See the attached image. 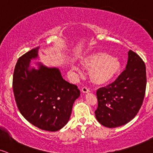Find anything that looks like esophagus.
<instances>
[{"mask_svg":"<svg viewBox=\"0 0 153 153\" xmlns=\"http://www.w3.org/2000/svg\"><path fill=\"white\" fill-rule=\"evenodd\" d=\"M82 91L83 92V93L86 94V93H88V92H90V90L88 89V88H86V87H83L82 88Z\"/></svg>","mask_w":153,"mask_h":153,"instance_id":"obj_1","label":"esophagus"}]
</instances>
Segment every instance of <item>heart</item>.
<instances>
[{"label":"heart","instance_id":"heart-1","mask_svg":"<svg viewBox=\"0 0 153 153\" xmlns=\"http://www.w3.org/2000/svg\"><path fill=\"white\" fill-rule=\"evenodd\" d=\"M84 69L89 71L91 82L98 86L105 85L116 78L121 70V62L118 57L111 56L106 52H96L84 56L80 60ZM74 70L78 69L72 66Z\"/></svg>","mask_w":153,"mask_h":153}]
</instances>
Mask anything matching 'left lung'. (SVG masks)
<instances>
[{"label": "left lung", "instance_id": "1", "mask_svg": "<svg viewBox=\"0 0 153 153\" xmlns=\"http://www.w3.org/2000/svg\"><path fill=\"white\" fill-rule=\"evenodd\" d=\"M126 69L106 87L97 90V120L107 128L123 126L135 118L145 97L146 67L135 52L129 50Z\"/></svg>", "mask_w": 153, "mask_h": 153}]
</instances>
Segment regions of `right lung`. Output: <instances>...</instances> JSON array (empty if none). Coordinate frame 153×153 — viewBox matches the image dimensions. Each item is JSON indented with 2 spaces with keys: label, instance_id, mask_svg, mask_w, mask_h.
<instances>
[{
  "label": "right lung",
  "instance_id": "obj_1",
  "mask_svg": "<svg viewBox=\"0 0 153 153\" xmlns=\"http://www.w3.org/2000/svg\"><path fill=\"white\" fill-rule=\"evenodd\" d=\"M36 48L19 58L14 69L13 88L18 108L33 126L47 131H59L69 121L72 106L80 96L74 84L62 78L56 67L31 60L39 59Z\"/></svg>",
  "mask_w": 153,
  "mask_h": 153
}]
</instances>
